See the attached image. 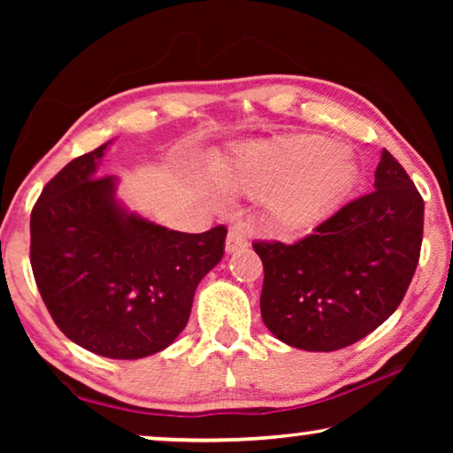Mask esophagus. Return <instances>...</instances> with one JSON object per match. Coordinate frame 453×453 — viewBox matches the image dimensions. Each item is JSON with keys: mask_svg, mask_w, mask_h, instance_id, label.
I'll list each match as a JSON object with an SVG mask.
<instances>
[{"mask_svg": "<svg viewBox=\"0 0 453 453\" xmlns=\"http://www.w3.org/2000/svg\"><path fill=\"white\" fill-rule=\"evenodd\" d=\"M248 243H250V229L243 227V226H234L227 234L226 251H227V254H235L237 250L248 248Z\"/></svg>", "mask_w": 453, "mask_h": 453, "instance_id": "obj_1", "label": "esophagus"}]
</instances>
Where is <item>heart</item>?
Segmentation results:
<instances>
[{"mask_svg":"<svg viewBox=\"0 0 453 453\" xmlns=\"http://www.w3.org/2000/svg\"><path fill=\"white\" fill-rule=\"evenodd\" d=\"M226 186L250 196L278 189L270 202L275 224L288 232L324 219L357 180V165L340 143L300 134L245 145L224 175Z\"/></svg>","mask_w":453,"mask_h":453,"instance_id":"b5f03b06","label":"heart"}]
</instances>
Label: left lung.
Returning <instances> with one entry per match:
<instances>
[{
	"instance_id": "left-lung-1",
	"label": "left lung",
	"mask_w": 453,
	"mask_h": 453,
	"mask_svg": "<svg viewBox=\"0 0 453 453\" xmlns=\"http://www.w3.org/2000/svg\"><path fill=\"white\" fill-rule=\"evenodd\" d=\"M424 199L388 150L373 191L296 243L256 242L264 264L262 319L305 351L348 348L402 303L419 262Z\"/></svg>"
}]
</instances>
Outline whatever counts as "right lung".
<instances>
[{
  "instance_id": "obj_1",
  "label": "right lung",
  "mask_w": 453,
  "mask_h": 453,
  "mask_svg": "<svg viewBox=\"0 0 453 453\" xmlns=\"http://www.w3.org/2000/svg\"><path fill=\"white\" fill-rule=\"evenodd\" d=\"M107 142L67 164L32 210V270L56 326L78 346L140 359L188 326L197 283L224 257L227 229L183 234L127 211L116 175L97 178Z\"/></svg>"
}]
</instances>
